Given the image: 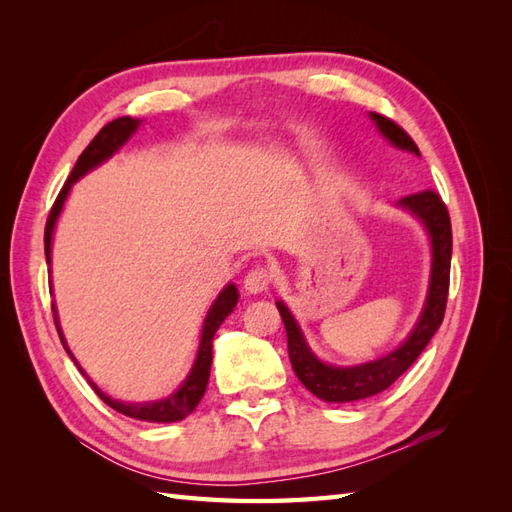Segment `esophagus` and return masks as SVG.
<instances>
[{
  "instance_id": "obj_1",
  "label": "esophagus",
  "mask_w": 512,
  "mask_h": 512,
  "mask_svg": "<svg viewBox=\"0 0 512 512\" xmlns=\"http://www.w3.org/2000/svg\"><path fill=\"white\" fill-rule=\"evenodd\" d=\"M269 282H271V275H269V271H267V269H262V267H256V269H252L250 273L245 275L243 288H245V292H247V294H260L262 290H267Z\"/></svg>"
}]
</instances>
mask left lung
<instances>
[{"label":"left lung","mask_w":512,"mask_h":512,"mask_svg":"<svg viewBox=\"0 0 512 512\" xmlns=\"http://www.w3.org/2000/svg\"><path fill=\"white\" fill-rule=\"evenodd\" d=\"M369 119L374 121L376 130L382 134L386 143H391V147L421 158V151H418L412 138L401 130L397 123L378 113H369ZM395 207L410 213L414 220H418V224L427 232L431 247V269L423 309L421 314H418L412 331L397 348L378 356V359L356 365L324 363L322 359H318L316 352L309 348L297 318L290 312V307L284 301H275L286 327L288 356L294 374H297V378L303 382L309 393H314L322 401H329V404L359 401L389 389V386L418 359V354L425 350L429 339L442 324L453 252L451 218H448V211L440 196L431 190L401 198L397 200Z\"/></svg>","instance_id":"obj_1"}]
</instances>
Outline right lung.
<instances>
[{"instance_id": "obj_1", "label": "right lung", "mask_w": 512, "mask_h": 512, "mask_svg": "<svg viewBox=\"0 0 512 512\" xmlns=\"http://www.w3.org/2000/svg\"><path fill=\"white\" fill-rule=\"evenodd\" d=\"M143 126V119H132V117H119L96 134L94 141L87 145V149L81 153V158L76 160L72 173L66 181L64 188H61L53 211L49 215V222H46V230H44V254H46V265L51 267V254H53V235H55V226L61 211H64V205L68 200V194L72 190V185L83 179L91 170L98 168L100 164H104L106 160H111L115 153L126 145L130 138L136 134V130ZM53 290V286H51ZM239 301V290L237 286L228 282L215 301L211 303L209 312L203 320V329H200V342H198V350H196V359L192 363V369L188 371V376L177 386V389L162 397V399H153V401H121V399H113L111 395H106L100 386L91 380L85 369L81 367V363L74 359L72 350L68 348V342L64 337V331H61L59 324V314H57V305L53 303V316H55V327L59 333L61 344H64L66 352L70 354V359L74 361V365L79 367L81 374L85 376V380L89 382L91 389L98 393V397L104 401L106 406H111L113 410H117L119 414H126L130 418H136V421H147V423H177L183 421L185 416L192 414L194 408L198 406V401L203 399L205 391H207V382H209V374H211V361H213V335L215 331L220 329V324L235 312Z\"/></svg>"}]
</instances>
